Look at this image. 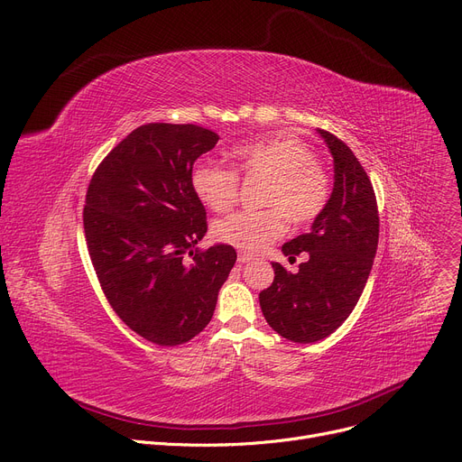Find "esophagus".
<instances>
[{"mask_svg":"<svg viewBox=\"0 0 462 462\" xmlns=\"http://www.w3.org/2000/svg\"><path fill=\"white\" fill-rule=\"evenodd\" d=\"M252 259H254V255H250V254H238V264H246Z\"/></svg>","mask_w":462,"mask_h":462,"instance_id":"obj_1","label":"esophagus"}]
</instances>
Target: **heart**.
<instances>
[{
  "mask_svg": "<svg viewBox=\"0 0 462 462\" xmlns=\"http://www.w3.org/2000/svg\"><path fill=\"white\" fill-rule=\"evenodd\" d=\"M238 168L264 177L261 210L233 212L212 224V235L244 252H259L294 226L315 222L330 201V179L310 145L294 135H268L233 147ZM196 198L210 210L231 208L238 196V175L224 166L199 162L189 175Z\"/></svg>",
  "mask_w": 462,
  "mask_h": 462,
  "instance_id": "obj_1",
  "label": "heart"
}]
</instances>
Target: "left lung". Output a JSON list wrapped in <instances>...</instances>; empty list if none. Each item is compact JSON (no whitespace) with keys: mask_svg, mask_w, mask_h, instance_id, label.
Returning a JSON list of instances; mask_svg holds the SVG:
<instances>
[{"mask_svg":"<svg viewBox=\"0 0 462 462\" xmlns=\"http://www.w3.org/2000/svg\"><path fill=\"white\" fill-rule=\"evenodd\" d=\"M334 158V189L311 231L282 246L294 261H308L291 274L273 263L274 282L259 292L261 311L282 337L315 343L336 332L358 304L378 244V210L373 184L346 143L317 130Z\"/></svg>","mask_w":462,"mask_h":462,"instance_id":"8db88e82","label":"left lung"}]
</instances>
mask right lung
<instances>
[{
    "instance_id": "add662e5",
    "label": "right lung",
    "mask_w": 462,
    "mask_h": 462,
    "mask_svg": "<svg viewBox=\"0 0 462 462\" xmlns=\"http://www.w3.org/2000/svg\"><path fill=\"white\" fill-rule=\"evenodd\" d=\"M218 140L198 125H143L100 162L88 188L84 229L100 287L130 330L162 346L207 327L236 261L227 244L193 250L207 212L189 175ZM186 254L193 261L182 262Z\"/></svg>"
}]
</instances>
